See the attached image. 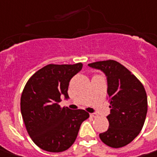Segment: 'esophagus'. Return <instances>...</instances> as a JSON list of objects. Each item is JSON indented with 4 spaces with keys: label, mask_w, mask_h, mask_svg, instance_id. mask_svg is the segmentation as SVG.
Masks as SVG:
<instances>
[{
    "label": "esophagus",
    "mask_w": 157,
    "mask_h": 157,
    "mask_svg": "<svg viewBox=\"0 0 157 157\" xmlns=\"http://www.w3.org/2000/svg\"><path fill=\"white\" fill-rule=\"evenodd\" d=\"M90 115H91V117H92V118H97V117H98V114H97V113H91Z\"/></svg>",
    "instance_id": "esophagus-1"
}]
</instances>
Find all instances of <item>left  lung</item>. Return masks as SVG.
Segmentation results:
<instances>
[{"label":"left lung","mask_w":157,"mask_h":157,"mask_svg":"<svg viewBox=\"0 0 157 157\" xmlns=\"http://www.w3.org/2000/svg\"><path fill=\"white\" fill-rule=\"evenodd\" d=\"M107 76L110 114L109 129L99 135L113 148L128 145L141 131L147 113V96L144 86L120 63L109 59L88 64Z\"/></svg>","instance_id":"8db88e82"}]
</instances>
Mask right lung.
Masks as SVG:
<instances>
[{
    "label": "right lung",
    "mask_w": 157,
    "mask_h": 157,
    "mask_svg": "<svg viewBox=\"0 0 157 157\" xmlns=\"http://www.w3.org/2000/svg\"><path fill=\"white\" fill-rule=\"evenodd\" d=\"M82 69L75 65L49 64L29 78L21 97V113L33 141L44 151L61 152L69 149L82 123L89 118L83 109L60 108V96L69 98L71 79Z\"/></svg>",
    "instance_id": "1"
}]
</instances>
